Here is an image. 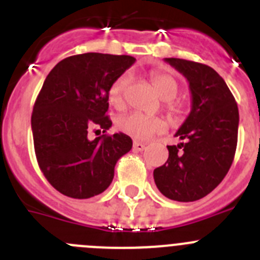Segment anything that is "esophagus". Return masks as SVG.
<instances>
[{"label":"esophagus","instance_id":"34e87169","mask_svg":"<svg viewBox=\"0 0 260 260\" xmlns=\"http://www.w3.org/2000/svg\"><path fill=\"white\" fill-rule=\"evenodd\" d=\"M133 148H134V151H137V152H141V151L146 150V144L142 143V142L134 141V144H133Z\"/></svg>","mask_w":260,"mask_h":260}]
</instances>
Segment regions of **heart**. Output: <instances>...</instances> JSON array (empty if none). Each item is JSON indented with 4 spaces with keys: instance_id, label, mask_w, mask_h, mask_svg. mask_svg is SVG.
Here are the masks:
<instances>
[{
    "instance_id": "heart-1",
    "label": "heart",
    "mask_w": 260,
    "mask_h": 260,
    "mask_svg": "<svg viewBox=\"0 0 260 260\" xmlns=\"http://www.w3.org/2000/svg\"><path fill=\"white\" fill-rule=\"evenodd\" d=\"M132 82V75L125 73L121 77L117 78L110 86L109 89V102L116 108H122L125 104V92L126 88ZM151 82L153 88L158 96L165 100L167 109L171 114L180 113L181 105L173 99L178 93V83L172 75L165 73H152L151 74ZM119 130L125 134L135 138V139H147L156 133L162 132L165 128V122L161 118L152 116H146L142 113H130L121 117L118 119Z\"/></svg>"
}]
</instances>
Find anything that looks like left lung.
Listing matches in <instances>:
<instances>
[{"mask_svg": "<svg viewBox=\"0 0 260 260\" xmlns=\"http://www.w3.org/2000/svg\"><path fill=\"white\" fill-rule=\"evenodd\" d=\"M189 82L191 110L167 146V162L153 171L157 189L177 202H194L210 194L228 173L238 137L237 103L212 68L181 58H164Z\"/></svg>", "mask_w": 260, "mask_h": 260, "instance_id": "8db88e82", "label": "left lung"}]
</instances>
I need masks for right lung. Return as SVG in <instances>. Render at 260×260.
Returning <instances> with one entry per match:
<instances>
[{
  "label": "right lung",
  "mask_w": 260,
  "mask_h": 260,
  "mask_svg": "<svg viewBox=\"0 0 260 260\" xmlns=\"http://www.w3.org/2000/svg\"><path fill=\"white\" fill-rule=\"evenodd\" d=\"M135 62L132 56L83 53L62 59L50 70L31 117L39 167L61 194L87 199L102 194L133 141L123 133L102 135L112 126L107 116L109 89Z\"/></svg>",
  "instance_id": "add662e5"
}]
</instances>
